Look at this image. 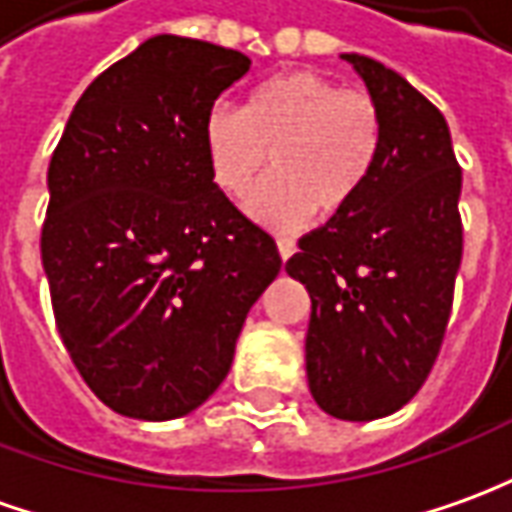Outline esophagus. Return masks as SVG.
<instances>
[{
  "label": "esophagus",
  "mask_w": 512,
  "mask_h": 512,
  "mask_svg": "<svg viewBox=\"0 0 512 512\" xmlns=\"http://www.w3.org/2000/svg\"><path fill=\"white\" fill-rule=\"evenodd\" d=\"M277 249H280V257L288 260V257L297 252V241L294 238H277Z\"/></svg>",
  "instance_id": "obj_1"
}]
</instances>
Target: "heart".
I'll return each mask as SVG.
<instances>
[{
  "label": "heart",
  "instance_id": "heart-1",
  "mask_svg": "<svg viewBox=\"0 0 512 512\" xmlns=\"http://www.w3.org/2000/svg\"><path fill=\"white\" fill-rule=\"evenodd\" d=\"M384 142V114L373 95L344 89L322 72L294 69L260 83L243 109L215 106L204 120V148L215 184L249 193V212L274 229H294L316 210L344 212L367 187Z\"/></svg>",
  "mask_w": 512,
  "mask_h": 512
}]
</instances>
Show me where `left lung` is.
Returning <instances> with one entry per match:
<instances>
[{"mask_svg": "<svg viewBox=\"0 0 512 512\" xmlns=\"http://www.w3.org/2000/svg\"><path fill=\"white\" fill-rule=\"evenodd\" d=\"M384 114L361 196L300 241L285 271L311 294L305 367L314 401L339 420L409 403L446 336L462 260V168L446 117L367 55H344Z\"/></svg>", "mask_w": 512, "mask_h": 512, "instance_id": "8db88e82", "label": "left lung"}]
</instances>
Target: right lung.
I'll list each match as a JSON object with an SVG mask.
<instances>
[{
  "label": "right lung",
  "mask_w": 512,
  "mask_h": 512,
  "mask_svg": "<svg viewBox=\"0 0 512 512\" xmlns=\"http://www.w3.org/2000/svg\"><path fill=\"white\" fill-rule=\"evenodd\" d=\"M238 50L154 36L100 72L52 151L41 263L81 378L137 420L193 412L227 378L277 243L212 182L204 120Z\"/></svg>",
  "instance_id": "obj_1"
}]
</instances>
